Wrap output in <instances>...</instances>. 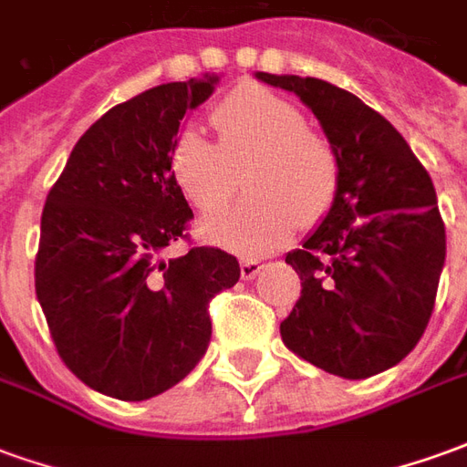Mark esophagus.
<instances>
[{
  "label": "esophagus",
  "instance_id": "esophagus-1",
  "mask_svg": "<svg viewBox=\"0 0 467 467\" xmlns=\"http://www.w3.org/2000/svg\"><path fill=\"white\" fill-rule=\"evenodd\" d=\"M260 270H263L260 260H243V263H240V275H243V280H253V277H257Z\"/></svg>",
  "mask_w": 467,
  "mask_h": 467
}]
</instances>
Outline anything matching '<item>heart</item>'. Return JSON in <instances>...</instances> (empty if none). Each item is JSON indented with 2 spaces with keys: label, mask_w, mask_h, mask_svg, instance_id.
I'll return each mask as SVG.
<instances>
[{
  "label": "heart",
  "mask_w": 467,
  "mask_h": 467,
  "mask_svg": "<svg viewBox=\"0 0 467 467\" xmlns=\"http://www.w3.org/2000/svg\"><path fill=\"white\" fill-rule=\"evenodd\" d=\"M217 142L200 130L174 140L170 170L190 202L213 213L240 184L253 192L202 223L210 243L243 254H263L313 223L337 190L333 144L305 122L300 107L260 85H240L210 115Z\"/></svg>",
  "instance_id": "obj_1"
}]
</instances>
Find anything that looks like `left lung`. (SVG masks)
I'll use <instances>...</instances> for the list:
<instances>
[{"label": "left lung", "instance_id": "left-lung-1", "mask_svg": "<svg viewBox=\"0 0 467 467\" xmlns=\"http://www.w3.org/2000/svg\"><path fill=\"white\" fill-rule=\"evenodd\" d=\"M254 77L300 97L337 157L330 210L285 257L303 290L280 323L283 343L330 375H378L418 345L438 295L445 224L431 174L352 92L315 77Z\"/></svg>", "mask_w": 467, "mask_h": 467}]
</instances>
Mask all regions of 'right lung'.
Segmentation results:
<instances>
[{
  "mask_svg": "<svg viewBox=\"0 0 467 467\" xmlns=\"http://www.w3.org/2000/svg\"><path fill=\"white\" fill-rule=\"evenodd\" d=\"M217 82H170L112 107L47 194L36 300L67 368L117 400L187 378L210 345V300L240 280L237 257L217 247L160 260L192 220L170 170L177 130Z\"/></svg>",
  "mask_w": 467,
  "mask_h": 467,
  "instance_id": "obj_1",
  "label": "right lung"
}]
</instances>
